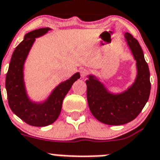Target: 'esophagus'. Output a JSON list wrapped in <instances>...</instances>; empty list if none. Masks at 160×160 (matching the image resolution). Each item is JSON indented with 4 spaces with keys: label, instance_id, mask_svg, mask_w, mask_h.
Listing matches in <instances>:
<instances>
[{
    "label": "esophagus",
    "instance_id": "34e87169",
    "mask_svg": "<svg viewBox=\"0 0 160 160\" xmlns=\"http://www.w3.org/2000/svg\"><path fill=\"white\" fill-rule=\"evenodd\" d=\"M88 74V70L86 69V68H82V69H80V76L81 77L84 78L87 76Z\"/></svg>",
    "mask_w": 160,
    "mask_h": 160
}]
</instances>
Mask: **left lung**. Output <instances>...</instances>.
<instances>
[{
  "mask_svg": "<svg viewBox=\"0 0 160 160\" xmlns=\"http://www.w3.org/2000/svg\"><path fill=\"white\" fill-rule=\"evenodd\" d=\"M125 37L138 67V76L132 86L122 94L112 95L93 76L86 80L91 113L98 120L109 125H120L133 120L142 111L151 92L150 71L142 47L130 33H125Z\"/></svg>",
  "mask_w": 160,
  "mask_h": 160,
  "instance_id": "obj_1",
  "label": "left lung"
}]
</instances>
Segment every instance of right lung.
Returning a JSON list of instances; mask_svg holds the SVG:
<instances>
[{"mask_svg":"<svg viewBox=\"0 0 160 160\" xmlns=\"http://www.w3.org/2000/svg\"><path fill=\"white\" fill-rule=\"evenodd\" d=\"M49 28H40L29 32L14 49L5 78L8 103L11 111L29 125L44 127L58 119L62 110V101L73 83L80 78L75 74L69 80L60 84L49 99L43 104H35L28 100L22 80V68L28 53L36 37L46 33Z\"/></svg>","mask_w":160,"mask_h":160,"instance_id":"obj_1","label":"right lung"}]
</instances>
